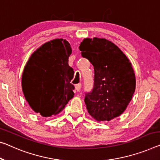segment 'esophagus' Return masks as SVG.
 <instances>
[{
	"label": "esophagus",
	"instance_id": "34e87169",
	"mask_svg": "<svg viewBox=\"0 0 160 160\" xmlns=\"http://www.w3.org/2000/svg\"><path fill=\"white\" fill-rule=\"evenodd\" d=\"M80 88H81V84L80 83H79V84H77L75 85V90L78 91H80Z\"/></svg>",
	"mask_w": 160,
	"mask_h": 160
}]
</instances>
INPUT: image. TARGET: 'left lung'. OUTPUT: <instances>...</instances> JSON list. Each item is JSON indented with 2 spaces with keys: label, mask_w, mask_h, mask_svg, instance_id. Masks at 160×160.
Segmentation results:
<instances>
[{
  "label": "left lung",
  "mask_w": 160,
  "mask_h": 160,
  "mask_svg": "<svg viewBox=\"0 0 160 160\" xmlns=\"http://www.w3.org/2000/svg\"><path fill=\"white\" fill-rule=\"evenodd\" d=\"M79 49L95 70L92 91L85 98L88 113L98 122L118 118L125 112L135 90L131 62L120 48L105 38H85Z\"/></svg>",
  "instance_id": "obj_1"
}]
</instances>
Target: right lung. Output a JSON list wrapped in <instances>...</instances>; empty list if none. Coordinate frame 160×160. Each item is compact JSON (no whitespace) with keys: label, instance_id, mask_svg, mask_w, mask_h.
<instances>
[{"label":"right lung","instance_id":"add662e5","mask_svg":"<svg viewBox=\"0 0 160 160\" xmlns=\"http://www.w3.org/2000/svg\"><path fill=\"white\" fill-rule=\"evenodd\" d=\"M72 48L57 38L42 45L30 55L22 75V90L30 107L42 117L59 114L74 97L70 83L74 71L68 65Z\"/></svg>","mask_w":160,"mask_h":160}]
</instances>
